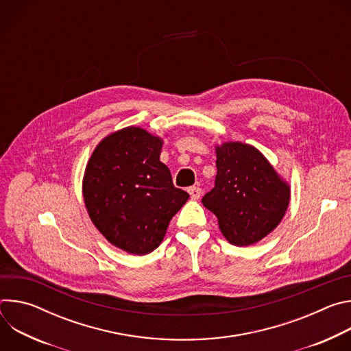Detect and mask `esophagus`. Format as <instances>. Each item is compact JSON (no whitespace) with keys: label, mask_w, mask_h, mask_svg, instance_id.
I'll return each mask as SVG.
<instances>
[{"label":"esophagus","mask_w":351,"mask_h":351,"mask_svg":"<svg viewBox=\"0 0 351 351\" xmlns=\"http://www.w3.org/2000/svg\"><path fill=\"white\" fill-rule=\"evenodd\" d=\"M187 191L193 199H198L199 195H202V189H199L198 186H191L187 189Z\"/></svg>","instance_id":"esophagus-1"}]
</instances>
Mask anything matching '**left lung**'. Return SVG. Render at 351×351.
I'll use <instances>...</instances> for the list:
<instances>
[{
  "label": "left lung",
  "instance_id": "8db88e82",
  "mask_svg": "<svg viewBox=\"0 0 351 351\" xmlns=\"http://www.w3.org/2000/svg\"><path fill=\"white\" fill-rule=\"evenodd\" d=\"M215 153V187L202 202L215 214L230 244L243 247L258 243L285 217L290 186L253 145L228 141L217 145Z\"/></svg>",
  "mask_w": 351,
  "mask_h": 351
}]
</instances>
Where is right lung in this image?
I'll return each instance as SVG.
<instances>
[{
	"instance_id": "1",
	"label": "right lung",
	"mask_w": 351,
	"mask_h": 351,
	"mask_svg": "<svg viewBox=\"0 0 351 351\" xmlns=\"http://www.w3.org/2000/svg\"><path fill=\"white\" fill-rule=\"evenodd\" d=\"M164 140L136 126L104 137L86 165L83 199L94 226L129 254L145 256L161 244L189 194L173 186L160 161Z\"/></svg>"
}]
</instances>
